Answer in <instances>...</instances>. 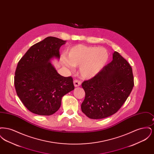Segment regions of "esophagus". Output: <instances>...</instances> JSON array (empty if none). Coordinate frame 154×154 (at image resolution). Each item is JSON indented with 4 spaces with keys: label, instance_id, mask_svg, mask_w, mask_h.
Instances as JSON below:
<instances>
[{
    "label": "esophagus",
    "instance_id": "1",
    "mask_svg": "<svg viewBox=\"0 0 154 154\" xmlns=\"http://www.w3.org/2000/svg\"><path fill=\"white\" fill-rule=\"evenodd\" d=\"M73 83L75 87H78L80 86L81 84L80 81L77 80L74 81Z\"/></svg>",
    "mask_w": 154,
    "mask_h": 154
}]
</instances>
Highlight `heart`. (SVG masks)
I'll use <instances>...</instances> for the list:
<instances>
[{"label": "heart", "instance_id": "b5f03b06", "mask_svg": "<svg viewBox=\"0 0 154 154\" xmlns=\"http://www.w3.org/2000/svg\"><path fill=\"white\" fill-rule=\"evenodd\" d=\"M66 56L61 57L62 65L70 70L74 66H79L81 76L89 79L99 73L106 66L109 58V53L103 47L77 44L69 48Z\"/></svg>", "mask_w": 154, "mask_h": 154}]
</instances>
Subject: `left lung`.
<instances>
[{
	"label": "left lung",
	"instance_id": "obj_1",
	"mask_svg": "<svg viewBox=\"0 0 154 154\" xmlns=\"http://www.w3.org/2000/svg\"><path fill=\"white\" fill-rule=\"evenodd\" d=\"M134 86L132 69L118 52L94 78L82 84L85 97L81 110L88 118L102 119L117 112Z\"/></svg>",
	"mask_w": 154,
	"mask_h": 154
}]
</instances>
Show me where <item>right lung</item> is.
Here are the masks:
<instances>
[{
	"mask_svg": "<svg viewBox=\"0 0 154 154\" xmlns=\"http://www.w3.org/2000/svg\"><path fill=\"white\" fill-rule=\"evenodd\" d=\"M66 41L47 37L32 45L19 61L14 77L16 92L30 112L51 116L59 109L63 96L74 90L73 79L57 72L51 60L60 58Z\"/></svg>",
	"mask_w": 154,
	"mask_h": 154,
	"instance_id": "obj_1",
	"label": "right lung"
}]
</instances>
